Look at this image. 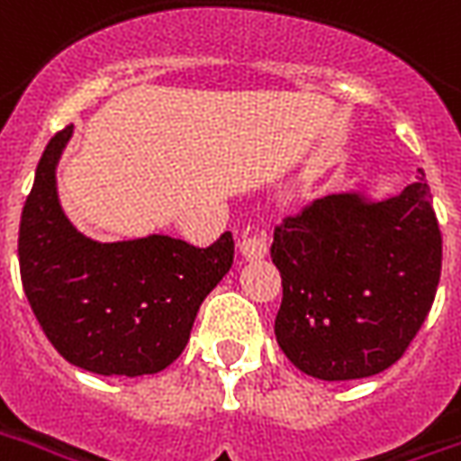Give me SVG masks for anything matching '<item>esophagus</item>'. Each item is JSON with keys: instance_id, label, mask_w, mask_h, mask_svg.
<instances>
[{"instance_id": "1", "label": "esophagus", "mask_w": 461, "mask_h": 461, "mask_svg": "<svg viewBox=\"0 0 461 461\" xmlns=\"http://www.w3.org/2000/svg\"><path fill=\"white\" fill-rule=\"evenodd\" d=\"M240 251L241 257L249 258V261H254V258H264L268 247H266V241L258 237V234H244L240 240Z\"/></svg>"}]
</instances>
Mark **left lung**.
<instances>
[{"label": "left lung", "mask_w": 461, "mask_h": 461, "mask_svg": "<svg viewBox=\"0 0 461 461\" xmlns=\"http://www.w3.org/2000/svg\"><path fill=\"white\" fill-rule=\"evenodd\" d=\"M430 185L384 203L327 195L276 224L271 258L283 300L276 339L308 376L349 381L401 359L430 312L442 234Z\"/></svg>", "instance_id": "left-lung-1"}]
</instances>
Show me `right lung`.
I'll use <instances>...</instances> for the list:
<instances>
[{
    "label": "right lung",
    "mask_w": 461,
    "mask_h": 461,
    "mask_svg": "<svg viewBox=\"0 0 461 461\" xmlns=\"http://www.w3.org/2000/svg\"><path fill=\"white\" fill-rule=\"evenodd\" d=\"M73 134L60 129L41 156L19 224V271L41 330L58 354L102 376L156 374L185 349L207 293L234 261L224 231L207 249L153 234L100 244L68 221L56 163Z\"/></svg>",
    "instance_id": "obj_1"
}]
</instances>
